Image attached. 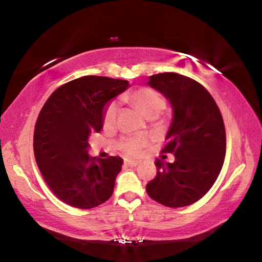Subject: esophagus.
<instances>
[{
  "instance_id": "34e87169",
  "label": "esophagus",
  "mask_w": 262,
  "mask_h": 262,
  "mask_svg": "<svg viewBox=\"0 0 262 262\" xmlns=\"http://www.w3.org/2000/svg\"><path fill=\"white\" fill-rule=\"evenodd\" d=\"M125 164H126V165H128V166H130V167H135L137 164H140V162L139 161H135V159H126Z\"/></svg>"
}]
</instances>
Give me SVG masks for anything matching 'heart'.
<instances>
[{
  "mask_svg": "<svg viewBox=\"0 0 262 262\" xmlns=\"http://www.w3.org/2000/svg\"><path fill=\"white\" fill-rule=\"evenodd\" d=\"M130 103L140 111V112L148 119H155L161 114L165 107V99L156 90L150 88H140L137 90L130 92L127 96ZM119 104L118 101L112 100L106 105L103 114V121L105 126H112L117 117ZM148 143V139L145 136H133L122 141L121 147L126 152L135 155L140 150L145 147Z\"/></svg>",
  "mask_w": 262,
  "mask_h": 262,
  "instance_id": "1",
  "label": "heart"
}]
</instances>
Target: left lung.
I'll return each instance as SVG.
<instances>
[{
	"mask_svg": "<svg viewBox=\"0 0 262 262\" xmlns=\"http://www.w3.org/2000/svg\"><path fill=\"white\" fill-rule=\"evenodd\" d=\"M148 85L173 108L163 152L173 154L174 162L156 159L157 176L145 189L161 205L189 206L211 188L223 166L227 139L222 114L209 92L189 77L157 74L149 77Z\"/></svg>",
	"mask_w": 262,
	"mask_h": 262,
	"instance_id": "1",
	"label": "left lung"
}]
</instances>
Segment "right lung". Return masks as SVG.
I'll list each match as a JSON object with an SVG mask.
<instances>
[{
    "label": "right lung",
    "mask_w": 262,
    "mask_h": 262,
    "mask_svg": "<svg viewBox=\"0 0 262 262\" xmlns=\"http://www.w3.org/2000/svg\"><path fill=\"white\" fill-rule=\"evenodd\" d=\"M129 86L125 79L79 77L53 92L39 113L35 161L48 187L67 205L90 209L112 196L123 161L89 156V136L100 132L108 101Z\"/></svg>",
    "instance_id": "right-lung-1"
}]
</instances>
